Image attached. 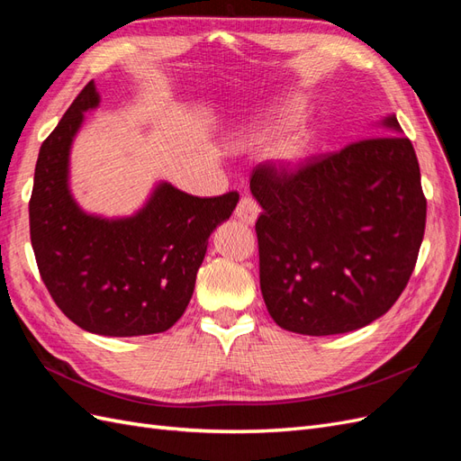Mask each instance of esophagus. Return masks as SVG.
<instances>
[{
	"label": "esophagus",
	"instance_id": "obj_1",
	"mask_svg": "<svg viewBox=\"0 0 461 461\" xmlns=\"http://www.w3.org/2000/svg\"><path fill=\"white\" fill-rule=\"evenodd\" d=\"M234 215L240 221L248 222V225H252V222H256V219L259 215V203L252 196H242L239 205H236Z\"/></svg>",
	"mask_w": 461,
	"mask_h": 461
}]
</instances>
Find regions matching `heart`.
<instances>
[{
  "instance_id": "obj_1",
  "label": "heart",
  "mask_w": 461,
  "mask_h": 461,
  "mask_svg": "<svg viewBox=\"0 0 461 461\" xmlns=\"http://www.w3.org/2000/svg\"><path fill=\"white\" fill-rule=\"evenodd\" d=\"M292 111H294V105L286 107L285 113H292ZM305 146H308V140H305V136L303 134H294V136L286 138L285 142L278 144L276 156H278V159H283L286 163H296V161H300L303 158Z\"/></svg>"
}]
</instances>
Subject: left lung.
Segmentation results:
<instances>
[{"label": "left lung", "instance_id": "1", "mask_svg": "<svg viewBox=\"0 0 461 461\" xmlns=\"http://www.w3.org/2000/svg\"><path fill=\"white\" fill-rule=\"evenodd\" d=\"M400 132L396 117L384 121ZM249 188L259 285L278 327L342 334L384 315L406 288L425 234L427 198L410 138H361L298 165H258Z\"/></svg>", "mask_w": 461, "mask_h": 461}]
</instances>
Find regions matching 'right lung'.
Returning a JSON list of instances; mask_svg holds the SVG:
<instances>
[{
	"label": "right lung",
	"instance_id": "add662e5",
	"mask_svg": "<svg viewBox=\"0 0 461 461\" xmlns=\"http://www.w3.org/2000/svg\"><path fill=\"white\" fill-rule=\"evenodd\" d=\"M97 102L90 80L40 148L29 202L38 271L80 329L104 337L163 332L185 313L209 234L230 217L239 192L198 198L165 183L134 217L80 212L67 186L68 149Z\"/></svg>",
	"mask_w": 461,
	"mask_h": 461
}]
</instances>
